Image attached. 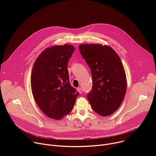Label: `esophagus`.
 Wrapping results in <instances>:
<instances>
[{
    "label": "esophagus",
    "instance_id": "1",
    "mask_svg": "<svg viewBox=\"0 0 156 156\" xmlns=\"http://www.w3.org/2000/svg\"><path fill=\"white\" fill-rule=\"evenodd\" d=\"M77 91L80 93V94H82L83 93V90H82V89L81 87H78L77 88Z\"/></svg>",
    "mask_w": 156,
    "mask_h": 156
}]
</instances>
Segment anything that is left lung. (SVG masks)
Wrapping results in <instances>:
<instances>
[{
	"mask_svg": "<svg viewBox=\"0 0 156 156\" xmlns=\"http://www.w3.org/2000/svg\"><path fill=\"white\" fill-rule=\"evenodd\" d=\"M79 50L91 69L93 87L87 98L92 109L101 116L113 114L120 106L126 90L120 58L112 48L101 44H81Z\"/></svg>",
	"mask_w": 156,
	"mask_h": 156,
	"instance_id": "8db88e82",
	"label": "left lung"
}]
</instances>
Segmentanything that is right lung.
<instances>
[{
    "instance_id": "1",
    "label": "right lung",
    "mask_w": 156,
    "mask_h": 156,
    "mask_svg": "<svg viewBox=\"0 0 156 156\" xmlns=\"http://www.w3.org/2000/svg\"><path fill=\"white\" fill-rule=\"evenodd\" d=\"M75 51L69 44L44 50L37 58L31 74L36 102L48 117L61 119L73 110L79 93L72 86L68 63Z\"/></svg>"
}]
</instances>
